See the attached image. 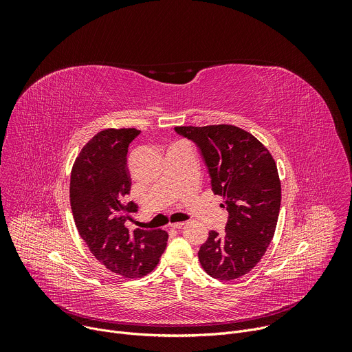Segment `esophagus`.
Instances as JSON below:
<instances>
[{
	"label": "esophagus",
	"mask_w": 352,
	"mask_h": 352,
	"mask_svg": "<svg viewBox=\"0 0 352 352\" xmlns=\"http://www.w3.org/2000/svg\"><path fill=\"white\" fill-rule=\"evenodd\" d=\"M185 226V223H174V224H171V227L174 228V230H179V228H182Z\"/></svg>",
	"instance_id": "1"
}]
</instances>
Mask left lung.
Instances as JSON below:
<instances>
[{
  "label": "left lung",
  "mask_w": 352,
  "mask_h": 352,
  "mask_svg": "<svg viewBox=\"0 0 352 352\" xmlns=\"http://www.w3.org/2000/svg\"><path fill=\"white\" fill-rule=\"evenodd\" d=\"M192 140L228 212L226 231H210L197 256L205 272L230 281L252 270L273 239L281 185L269 150L249 132L234 125L175 126Z\"/></svg>",
  "instance_id": "left-lung-1"
}]
</instances>
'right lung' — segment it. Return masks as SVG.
<instances>
[{
    "instance_id": "add662e5",
    "label": "right lung",
    "mask_w": 352,
    "mask_h": 352,
    "mask_svg": "<svg viewBox=\"0 0 352 352\" xmlns=\"http://www.w3.org/2000/svg\"><path fill=\"white\" fill-rule=\"evenodd\" d=\"M139 133L133 128L98 132L76 157L69 184L79 235L100 263L126 278L152 272L168 241L163 230L129 231L125 226L128 213L138 210L126 199L131 190L126 155Z\"/></svg>"
}]
</instances>
